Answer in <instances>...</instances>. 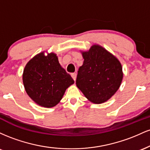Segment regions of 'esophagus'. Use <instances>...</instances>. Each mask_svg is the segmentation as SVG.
Instances as JSON below:
<instances>
[{
    "label": "esophagus",
    "instance_id": "esophagus-1",
    "mask_svg": "<svg viewBox=\"0 0 150 150\" xmlns=\"http://www.w3.org/2000/svg\"><path fill=\"white\" fill-rule=\"evenodd\" d=\"M71 76L73 77V79L74 80H76V77H77V74L76 73H72Z\"/></svg>",
    "mask_w": 150,
    "mask_h": 150
}]
</instances>
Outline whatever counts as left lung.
I'll use <instances>...</instances> for the list:
<instances>
[{
  "instance_id": "left-lung-1",
  "label": "left lung",
  "mask_w": 150,
  "mask_h": 150,
  "mask_svg": "<svg viewBox=\"0 0 150 150\" xmlns=\"http://www.w3.org/2000/svg\"><path fill=\"white\" fill-rule=\"evenodd\" d=\"M81 53L84 62L77 73V87L91 102H106L114 95L123 80L121 63L99 44Z\"/></svg>"
}]
</instances>
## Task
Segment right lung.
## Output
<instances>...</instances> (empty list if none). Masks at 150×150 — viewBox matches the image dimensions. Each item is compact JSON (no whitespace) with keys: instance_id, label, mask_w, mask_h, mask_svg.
Instances as JSON below:
<instances>
[{"instance_id":"1","label":"right lung","mask_w":150,"mask_h":150,"mask_svg":"<svg viewBox=\"0 0 150 150\" xmlns=\"http://www.w3.org/2000/svg\"><path fill=\"white\" fill-rule=\"evenodd\" d=\"M22 81L27 94L36 104L46 108L56 106L67 88L74 84L58 61L55 53L44 51L29 61L22 74Z\"/></svg>"}]
</instances>
